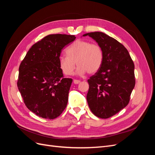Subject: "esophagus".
Wrapping results in <instances>:
<instances>
[{"mask_svg":"<svg viewBox=\"0 0 155 155\" xmlns=\"http://www.w3.org/2000/svg\"><path fill=\"white\" fill-rule=\"evenodd\" d=\"M79 83H80V81H79V80H76V79H74V84H79Z\"/></svg>","mask_w":155,"mask_h":155,"instance_id":"esophagus-1","label":"esophagus"}]
</instances>
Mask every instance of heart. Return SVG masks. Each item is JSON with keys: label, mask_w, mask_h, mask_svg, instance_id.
Returning a JSON list of instances; mask_svg holds the SVG:
<instances>
[{"label": "heart", "mask_w": 155, "mask_h": 155, "mask_svg": "<svg viewBox=\"0 0 155 155\" xmlns=\"http://www.w3.org/2000/svg\"><path fill=\"white\" fill-rule=\"evenodd\" d=\"M67 56L59 58V66L61 71L67 76H71L75 68V62L78 65L77 73L83 75L87 72L94 74L101 68L104 61V51L97 44L78 39L65 50Z\"/></svg>", "instance_id": "1"}]
</instances>
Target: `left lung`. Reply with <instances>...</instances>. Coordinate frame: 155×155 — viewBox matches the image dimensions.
I'll return each instance as SVG.
<instances>
[{
    "label": "left lung",
    "instance_id": "1",
    "mask_svg": "<svg viewBox=\"0 0 155 155\" xmlns=\"http://www.w3.org/2000/svg\"><path fill=\"white\" fill-rule=\"evenodd\" d=\"M99 45L104 51L101 68L88 79V105L100 118H109L128 105L135 85L134 64L125 46L103 32L83 34Z\"/></svg>",
    "mask_w": 155,
    "mask_h": 155
}]
</instances>
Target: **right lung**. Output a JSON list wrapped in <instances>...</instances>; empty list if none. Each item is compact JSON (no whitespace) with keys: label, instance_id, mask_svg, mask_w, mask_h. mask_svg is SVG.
Segmentation results:
<instances>
[{"label":"right lung","instance_id":"1","mask_svg":"<svg viewBox=\"0 0 155 155\" xmlns=\"http://www.w3.org/2000/svg\"><path fill=\"white\" fill-rule=\"evenodd\" d=\"M75 35L52 34L33 45L18 68L17 86L30 111L45 119L58 117L67 107L71 78L59 66L62 49Z\"/></svg>","mask_w":155,"mask_h":155}]
</instances>
